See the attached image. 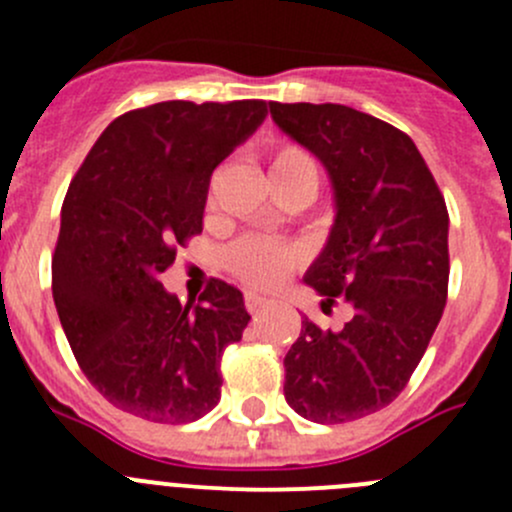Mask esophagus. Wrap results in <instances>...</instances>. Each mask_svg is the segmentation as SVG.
<instances>
[{"mask_svg":"<svg viewBox=\"0 0 512 512\" xmlns=\"http://www.w3.org/2000/svg\"><path fill=\"white\" fill-rule=\"evenodd\" d=\"M270 304H272L270 297H262V294H257V292H247L245 294L247 312L257 314V312H262V309H265V307H270Z\"/></svg>","mask_w":512,"mask_h":512,"instance_id":"esophagus-1","label":"esophagus"}]
</instances>
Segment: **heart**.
Instances as JSON below:
<instances>
[{"instance_id":"obj_1","label":"heart","mask_w":512,"mask_h":512,"mask_svg":"<svg viewBox=\"0 0 512 512\" xmlns=\"http://www.w3.org/2000/svg\"><path fill=\"white\" fill-rule=\"evenodd\" d=\"M267 175L272 185L304 183L314 190L317 170L312 158L297 146L289 143H272L265 148ZM299 255L292 247L280 242L262 240V237H245L227 250L225 262L232 275L252 287H275L287 277V272L297 265Z\"/></svg>"}]
</instances>
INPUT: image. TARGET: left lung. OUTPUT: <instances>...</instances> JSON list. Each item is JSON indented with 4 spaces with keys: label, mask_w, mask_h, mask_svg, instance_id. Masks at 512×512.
<instances>
[{
    "label": "left lung",
    "mask_w": 512,
    "mask_h": 512,
    "mask_svg": "<svg viewBox=\"0 0 512 512\" xmlns=\"http://www.w3.org/2000/svg\"><path fill=\"white\" fill-rule=\"evenodd\" d=\"M285 136L324 165L334 223L302 282L322 309L342 297V329L302 332L285 356V399L314 423H344L389 406L426 352L448 292V210L399 128L339 103H270Z\"/></svg>",
    "instance_id": "left-lung-1"
}]
</instances>
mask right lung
<instances>
[{
	"label": "right lung",
	"instance_id": "right-lung-1",
	"mask_svg": "<svg viewBox=\"0 0 512 512\" xmlns=\"http://www.w3.org/2000/svg\"><path fill=\"white\" fill-rule=\"evenodd\" d=\"M267 118L265 101H163L118 116L71 180L51 292L76 361L126 414L190 423L220 401V359L250 314L210 280L198 304L160 282L203 232L210 175Z\"/></svg>",
	"mask_w": 512,
	"mask_h": 512
}]
</instances>
